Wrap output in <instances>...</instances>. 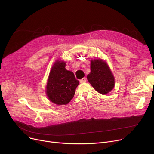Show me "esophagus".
<instances>
[{"mask_svg": "<svg viewBox=\"0 0 154 154\" xmlns=\"http://www.w3.org/2000/svg\"><path fill=\"white\" fill-rule=\"evenodd\" d=\"M85 82H86V78L85 77H84V78H82V79L80 80V83H85Z\"/></svg>", "mask_w": 154, "mask_h": 154, "instance_id": "obj_1", "label": "esophagus"}]
</instances>
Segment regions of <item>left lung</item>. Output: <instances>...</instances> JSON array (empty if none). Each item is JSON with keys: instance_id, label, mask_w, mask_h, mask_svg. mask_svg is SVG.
<instances>
[{"instance_id": "1", "label": "left lung", "mask_w": 154, "mask_h": 154, "mask_svg": "<svg viewBox=\"0 0 154 154\" xmlns=\"http://www.w3.org/2000/svg\"><path fill=\"white\" fill-rule=\"evenodd\" d=\"M91 70L87 77L95 91L105 95L114 88V77L106 62L102 59L91 60Z\"/></svg>"}]
</instances>
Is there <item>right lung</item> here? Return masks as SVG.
Segmentation results:
<instances>
[{"label":"right lung","mask_w":154,"mask_h":154,"mask_svg":"<svg viewBox=\"0 0 154 154\" xmlns=\"http://www.w3.org/2000/svg\"><path fill=\"white\" fill-rule=\"evenodd\" d=\"M79 81L74 73L66 69V63L56 61L51 69L46 86V94L55 104H67L74 97Z\"/></svg>","instance_id":"obj_1"}]
</instances>
